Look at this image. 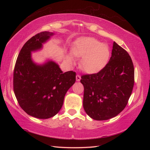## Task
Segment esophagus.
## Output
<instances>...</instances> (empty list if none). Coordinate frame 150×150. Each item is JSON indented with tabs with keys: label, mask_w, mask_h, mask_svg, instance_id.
<instances>
[{
	"label": "esophagus",
	"mask_w": 150,
	"mask_h": 150,
	"mask_svg": "<svg viewBox=\"0 0 150 150\" xmlns=\"http://www.w3.org/2000/svg\"><path fill=\"white\" fill-rule=\"evenodd\" d=\"M81 77L80 75H76V81L79 82V81H81Z\"/></svg>",
	"instance_id": "1"
}]
</instances>
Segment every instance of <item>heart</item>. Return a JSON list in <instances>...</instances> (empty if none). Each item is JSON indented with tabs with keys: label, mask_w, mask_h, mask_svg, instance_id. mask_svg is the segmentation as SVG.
Returning <instances> with one entry per match:
<instances>
[{
	"label": "heart",
	"mask_w": 150,
	"mask_h": 150,
	"mask_svg": "<svg viewBox=\"0 0 150 150\" xmlns=\"http://www.w3.org/2000/svg\"><path fill=\"white\" fill-rule=\"evenodd\" d=\"M110 52L106 44L93 37H81L75 41L71 53L66 54V61L69 65L75 63L74 56L82 57L80 61L81 68L88 73H96L106 66Z\"/></svg>",
	"instance_id": "obj_1"
}]
</instances>
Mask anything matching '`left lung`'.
<instances>
[{
	"label": "left lung",
	"mask_w": 150,
	"mask_h": 150,
	"mask_svg": "<svg viewBox=\"0 0 150 150\" xmlns=\"http://www.w3.org/2000/svg\"><path fill=\"white\" fill-rule=\"evenodd\" d=\"M84 109L91 119L105 120L117 116L126 106L134 85V67L128 53L114 42L111 57L104 68L84 75Z\"/></svg>",
	"instance_id": "obj_1"
}]
</instances>
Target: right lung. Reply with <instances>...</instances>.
I'll return each instance as SVG.
<instances>
[{
    "label": "right lung",
    "mask_w": 150,
    "mask_h": 150,
    "mask_svg": "<svg viewBox=\"0 0 150 150\" xmlns=\"http://www.w3.org/2000/svg\"><path fill=\"white\" fill-rule=\"evenodd\" d=\"M54 33L43 31L31 37L19 53L13 72V90L21 108L27 114L46 119L61 109L65 95L76 81V73H63L58 64L47 60L37 64L31 52L42 48Z\"/></svg>",
    "instance_id": "right-lung-1"
}]
</instances>
